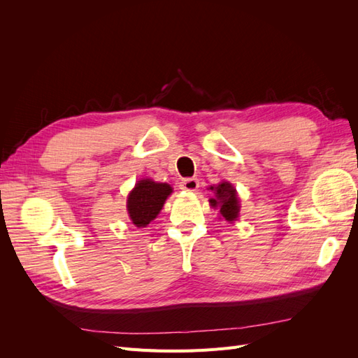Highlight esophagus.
I'll return each instance as SVG.
<instances>
[{"instance_id":"34e87169","label":"esophagus","mask_w":358,"mask_h":358,"mask_svg":"<svg viewBox=\"0 0 358 358\" xmlns=\"http://www.w3.org/2000/svg\"><path fill=\"white\" fill-rule=\"evenodd\" d=\"M180 189L183 191H188V192H192V191H197V188L200 187V183L196 178H188V179H183L180 182Z\"/></svg>"}]
</instances>
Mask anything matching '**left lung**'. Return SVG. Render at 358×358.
I'll return each mask as SVG.
<instances>
[{"mask_svg": "<svg viewBox=\"0 0 358 358\" xmlns=\"http://www.w3.org/2000/svg\"><path fill=\"white\" fill-rule=\"evenodd\" d=\"M215 194V199H210L212 208H218L220 213L225 221L233 222L237 220L241 210V203L237 192L230 182H221L218 185L210 187Z\"/></svg>", "mask_w": 358, "mask_h": 358, "instance_id": "8db88e82", "label": "left lung"}]
</instances>
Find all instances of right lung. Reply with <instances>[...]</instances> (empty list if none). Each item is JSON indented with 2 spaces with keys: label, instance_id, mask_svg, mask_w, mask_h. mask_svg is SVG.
I'll list each match as a JSON object with an SVG mask.
<instances>
[{
  "label": "right lung",
  "instance_id": "add662e5",
  "mask_svg": "<svg viewBox=\"0 0 358 358\" xmlns=\"http://www.w3.org/2000/svg\"><path fill=\"white\" fill-rule=\"evenodd\" d=\"M171 191L169 183L154 182L152 179L138 180L133 191L128 194L127 210L129 220L138 229L146 227L157 218Z\"/></svg>",
  "mask_w": 358,
  "mask_h": 358
}]
</instances>
